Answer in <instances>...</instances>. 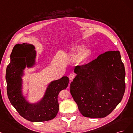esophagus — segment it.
Listing matches in <instances>:
<instances>
[{"label": "esophagus", "instance_id": "1", "mask_svg": "<svg viewBox=\"0 0 133 133\" xmlns=\"http://www.w3.org/2000/svg\"><path fill=\"white\" fill-rule=\"evenodd\" d=\"M75 78V75L74 74H71L69 75V78L70 80H73Z\"/></svg>", "mask_w": 133, "mask_h": 133}]
</instances>
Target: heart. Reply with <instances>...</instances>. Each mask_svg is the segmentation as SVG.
Listing matches in <instances>:
<instances>
[{
  "mask_svg": "<svg viewBox=\"0 0 133 133\" xmlns=\"http://www.w3.org/2000/svg\"><path fill=\"white\" fill-rule=\"evenodd\" d=\"M84 46L83 45H77L73 49L72 52L74 54H78L77 55L76 61L77 63H81L89 58L91 55V51L88 49H83Z\"/></svg>",
  "mask_w": 133,
  "mask_h": 133,
  "instance_id": "heart-1",
  "label": "heart"
}]
</instances>
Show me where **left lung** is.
<instances>
[{
  "label": "left lung",
  "instance_id": "obj_1",
  "mask_svg": "<svg viewBox=\"0 0 133 133\" xmlns=\"http://www.w3.org/2000/svg\"><path fill=\"white\" fill-rule=\"evenodd\" d=\"M75 72L70 92L84 117H105L121 102L125 71L119 51L102 54L86 65L76 66Z\"/></svg>",
  "mask_w": 133,
  "mask_h": 133
}]
</instances>
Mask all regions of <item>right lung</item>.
Here are the masks:
<instances>
[{
	"mask_svg": "<svg viewBox=\"0 0 133 133\" xmlns=\"http://www.w3.org/2000/svg\"><path fill=\"white\" fill-rule=\"evenodd\" d=\"M34 46L26 43L16 44L10 55L11 61L6 71L7 95L17 112L25 119L30 122L48 121L54 119L58 112V94L65 89L69 83L67 77L51 82L47 88L45 96L36 104H29L21 95V78L23 70L35 62L36 52Z\"/></svg>",
	"mask_w": 133,
	"mask_h": 133,
	"instance_id": "obj_1",
	"label": "right lung"
}]
</instances>
